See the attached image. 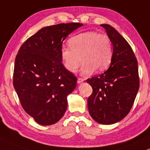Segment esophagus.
<instances>
[{
    "label": "esophagus",
    "mask_w": 150,
    "mask_h": 150,
    "mask_svg": "<svg viewBox=\"0 0 150 150\" xmlns=\"http://www.w3.org/2000/svg\"><path fill=\"white\" fill-rule=\"evenodd\" d=\"M84 81V79H83V78H79L77 79V84H81V82H82V81Z\"/></svg>",
    "instance_id": "esophagus-1"
}]
</instances>
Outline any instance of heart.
I'll return each instance as SVG.
<instances>
[{
  "label": "heart",
  "instance_id": "heart-1",
  "mask_svg": "<svg viewBox=\"0 0 150 150\" xmlns=\"http://www.w3.org/2000/svg\"><path fill=\"white\" fill-rule=\"evenodd\" d=\"M69 43L70 47H62L60 54L64 67L71 73L77 71L81 61L83 76H89L95 70L105 71L111 63L112 44L107 35L85 32L71 38Z\"/></svg>",
  "mask_w": 150,
  "mask_h": 150
}]
</instances>
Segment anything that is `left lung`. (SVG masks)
Masks as SVG:
<instances>
[{
  "label": "left lung",
  "instance_id": "left-lung-1",
  "mask_svg": "<svg viewBox=\"0 0 150 150\" xmlns=\"http://www.w3.org/2000/svg\"><path fill=\"white\" fill-rule=\"evenodd\" d=\"M113 45L109 68L87 79L93 88L88 109L93 120L112 125L122 120L132 109L139 88L138 62L127 41L110 25H100Z\"/></svg>",
  "mask_w": 150,
  "mask_h": 150
}]
</instances>
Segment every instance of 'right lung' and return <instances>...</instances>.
<instances>
[{
    "instance_id": "right-lung-1",
    "label": "right lung",
    "mask_w": 150,
    "mask_h": 150,
    "mask_svg": "<svg viewBox=\"0 0 150 150\" xmlns=\"http://www.w3.org/2000/svg\"><path fill=\"white\" fill-rule=\"evenodd\" d=\"M82 25L71 23L44 27L18 50L14 87L23 109L38 124H55L66 112L77 78L63 66L60 50L67 36Z\"/></svg>"
}]
</instances>
